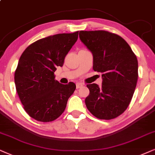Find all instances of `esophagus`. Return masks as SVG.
Returning <instances> with one entry per match:
<instances>
[{
    "instance_id": "1",
    "label": "esophagus",
    "mask_w": 155,
    "mask_h": 155,
    "mask_svg": "<svg viewBox=\"0 0 155 155\" xmlns=\"http://www.w3.org/2000/svg\"><path fill=\"white\" fill-rule=\"evenodd\" d=\"M83 85H84V84H81V83H77V84H76V89H79V88L83 87Z\"/></svg>"
}]
</instances>
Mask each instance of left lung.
I'll return each mask as SVG.
<instances>
[{
	"label": "left lung",
	"mask_w": 155,
	"mask_h": 155,
	"mask_svg": "<svg viewBox=\"0 0 155 155\" xmlns=\"http://www.w3.org/2000/svg\"><path fill=\"white\" fill-rule=\"evenodd\" d=\"M81 42L93 54V69L101 73L102 85L87 84L88 110L100 119L119 117L130 104L138 79V61L126 41L106 31L79 32Z\"/></svg>",
	"instance_id": "8db88e82"
}]
</instances>
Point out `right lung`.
<instances>
[{
	"label": "right lung",
	"mask_w": 155,
	"mask_h": 155,
	"mask_svg": "<svg viewBox=\"0 0 155 155\" xmlns=\"http://www.w3.org/2000/svg\"><path fill=\"white\" fill-rule=\"evenodd\" d=\"M79 31L58 34L39 39L25 48L15 71V88L23 108L37 121L49 122L65 110L76 84H62L55 80L57 66L78 38Z\"/></svg>",
	"instance_id": "1"
}]
</instances>
